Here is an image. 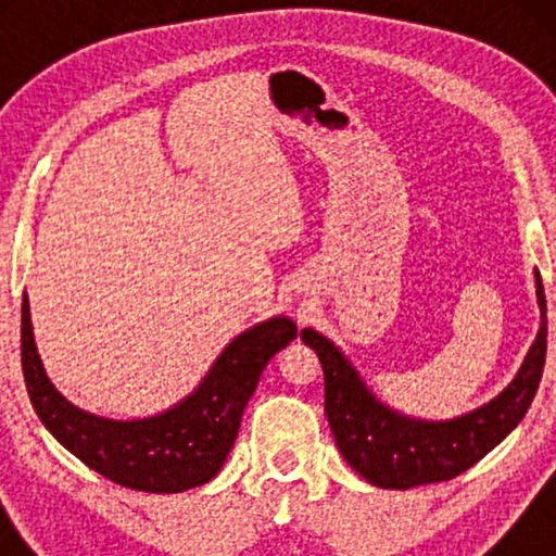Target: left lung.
<instances>
[{
  "label": "left lung",
  "instance_id": "8db88e82",
  "mask_svg": "<svg viewBox=\"0 0 556 556\" xmlns=\"http://www.w3.org/2000/svg\"><path fill=\"white\" fill-rule=\"evenodd\" d=\"M542 329L519 375L496 400L451 422H420L402 417L371 397L356 371L329 339L303 329V344L316 349L324 364V409L341 455L356 473L379 489L451 481L476 466L511 432L534 400L546 356V299L536 276Z\"/></svg>",
  "mask_w": 556,
  "mask_h": 556
}]
</instances>
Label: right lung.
Returning <instances> with one entry per match:
<instances>
[{
	"label": "right lung",
	"instance_id": "1",
	"mask_svg": "<svg viewBox=\"0 0 556 556\" xmlns=\"http://www.w3.org/2000/svg\"><path fill=\"white\" fill-rule=\"evenodd\" d=\"M295 333L286 316L253 326L219 354L185 402L149 420L118 422L83 413L50 384L35 349L27 295H22V371L37 417L96 473L147 493H179L217 476L263 367Z\"/></svg>",
	"mask_w": 556,
	"mask_h": 556
}]
</instances>
